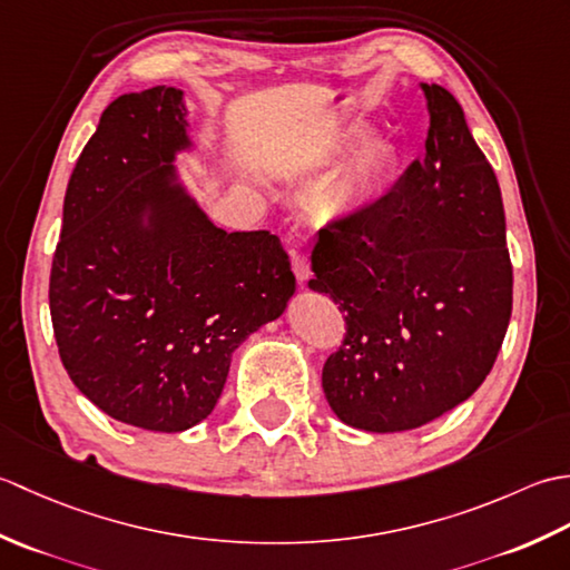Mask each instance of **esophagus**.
<instances>
[{"mask_svg": "<svg viewBox=\"0 0 570 570\" xmlns=\"http://www.w3.org/2000/svg\"><path fill=\"white\" fill-rule=\"evenodd\" d=\"M292 269H294L298 282H306V278L311 276V259H308L306 252H294L292 254Z\"/></svg>", "mask_w": 570, "mask_h": 570, "instance_id": "esophagus-1", "label": "esophagus"}]
</instances>
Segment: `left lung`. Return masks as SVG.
<instances>
[{"mask_svg": "<svg viewBox=\"0 0 570 570\" xmlns=\"http://www.w3.org/2000/svg\"><path fill=\"white\" fill-rule=\"evenodd\" d=\"M426 151L396 186L335 217L311 254L313 292L345 313L323 365L337 419L372 433L419 429L478 390L512 316V262L498 176L441 85Z\"/></svg>", "mask_w": 570, "mask_h": 570, "instance_id": "left-lung-1", "label": "left lung"}]
</instances>
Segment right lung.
I'll list each match as a JSON object with an SVG mask.
<instances>
[{
    "instance_id": "obj_1",
    "label": "right lung",
    "mask_w": 570,
    "mask_h": 570,
    "mask_svg": "<svg viewBox=\"0 0 570 570\" xmlns=\"http://www.w3.org/2000/svg\"><path fill=\"white\" fill-rule=\"evenodd\" d=\"M180 95L156 85L102 112L68 180L48 284L72 384L107 416L164 433L210 414L237 345L296 288L276 235L225 233L168 184L188 147Z\"/></svg>"
}]
</instances>
